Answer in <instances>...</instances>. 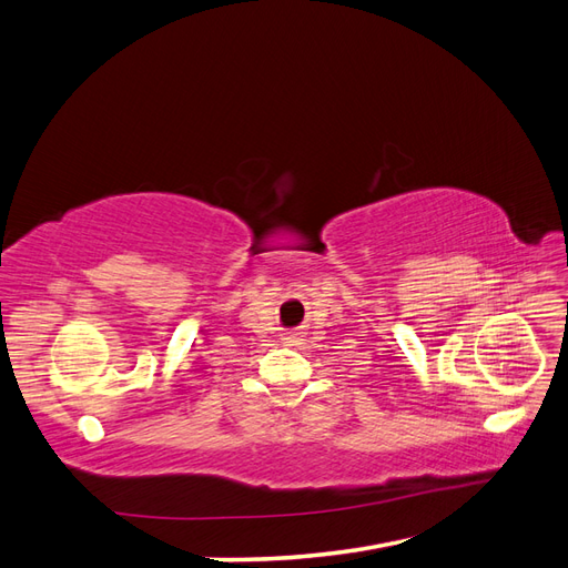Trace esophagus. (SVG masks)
Wrapping results in <instances>:
<instances>
[{"mask_svg": "<svg viewBox=\"0 0 568 568\" xmlns=\"http://www.w3.org/2000/svg\"><path fill=\"white\" fill-rule=\"evenodd\" d=\"M296 338H298V334H296V332H291V334H288V341H296Z\"/></svg>", "mask_w": 568, "mask_h": 568, "instance_id": "esophagus-1", "label": "esophagus"}]
</instances>
